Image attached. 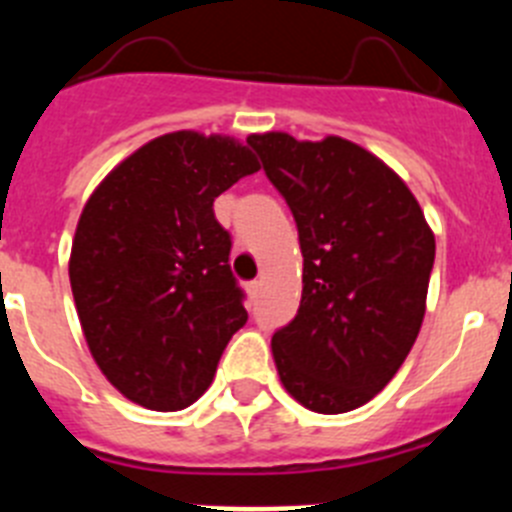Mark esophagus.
I'll list each match as a JSON object with an SVG mask.
<instances>
[{
	"instance_id": "34e87169",
	"label": "esophagus",
	"mask_w": 512,
	"mask_h": 512,
	"mask_svg": "<svg viewBox=\"0 0 512 512\" xmlns=\"http://www.w3.org/2000/svg\"><path fill=\"white\" fill-rule=\"evenodd\" d=\"M259 292H261V279H253V282L248 284V295L256 297V295H259Z\"/></svg>"
}]
</instances>
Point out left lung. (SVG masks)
Listing matches in <instances>:
<instances>
[{"mask_svg": "<svg viewBox=\"0 0 512 512\" xmlns=\"http://www.w3.org/2000/svg\"><path fill=\"white\" fill-rule=\"evenodd\" d=\"M269 182L295 215L302 300L271 338L284 390L312 413L356 410L382 392L423 325L436 238L382 158L328 135L253 133Z\"/></svg>", "mask_w": 512, "mask_h": 512, "instance_id": "left-lung-1", "label": "left lung"}]
</instances>
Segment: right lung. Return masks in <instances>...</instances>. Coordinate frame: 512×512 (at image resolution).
Masks as SVG:
<instances>
[{
    "instance_id": "1",
    "label": "right lung",
    "mask_w": 512,
    "mask_h": 512,
    "mask_svg": "<svg viewBox=\"0 0 512 512\" xmlns=\"http://www.w3.org/2000/svg\"><path fill=\"white\" fill-rule=\"evenodd\" d=\"M230 135H158L104 176L81 210L69 279L99 372L140 408H189L248 320L230 235L212 202L259 171Z\"/></svg>"
}]
</instances>
